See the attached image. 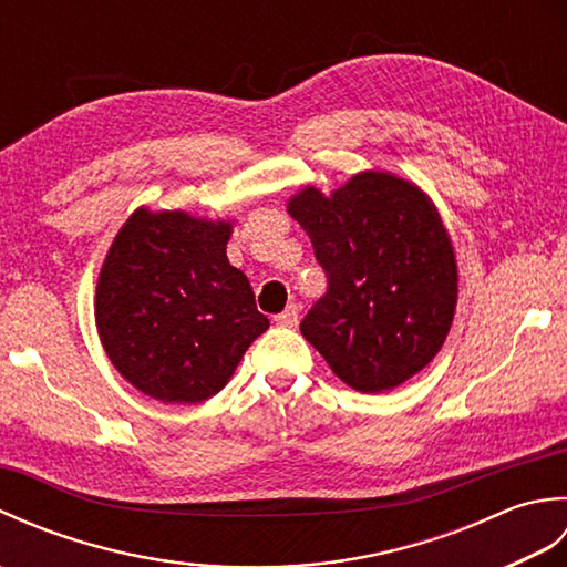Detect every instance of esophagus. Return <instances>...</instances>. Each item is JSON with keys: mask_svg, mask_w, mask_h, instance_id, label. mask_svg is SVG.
Wrapping results in <instances>:
<instances>
[{"mask_svg": "<svg viewBox=\"0 0 567 567\" xmlns=\"http://www.w3.org/2000/svg\"><path fill=\"white\" fill-rule=\"evenodd\" d=\"M275 323L277 327H285V329H295L299 323V309L297 305H290L285 311H280V315L275 317Z\"/></svg>", "mask_w": 567, "mask_h": 567, "instance_id": "obj_1", "label": "esophagus"}]
</instances>
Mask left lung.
I'll list each match as a JSON object with an SVG mask.
<instances>
[{"label": "left lung", "instance_id": "8db88e82", "mask_svg": "<svg viewBox=\"0 0 567 567\" xmlns=\"http://www.w3.org/2000/svg\"><path fill=\"white\" fill-rule=\"evenodd\" d=\"M290 214L329 280L299 329L336 375L370 394L426 368L451 329L457 272L451 238L424 192L370 171L331 197L302 189Z\"/></svg>", "mask_w": 567, "mask_h": 567}]
</instances>
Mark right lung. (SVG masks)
Wrapping results in <instances>:
<instances>
[{"label":"right lung","instance_id":"obj_1","mask_svg":"<svg viewBox=\"0 0 567 567\" xmlns=\"http://www.w3.org/2000/svg\"><path fill=\"white\" fill-rule=\"evenodd\" d=\"M231 224L138 209L116 234L97 282V331L114 368L165 404L219 392L270 321L226 258Z\"/></svg>","mask_w":567,"mask_h":567}]
</instances>
